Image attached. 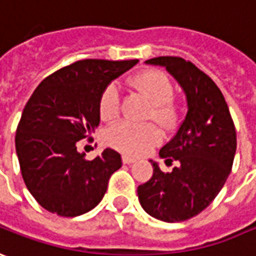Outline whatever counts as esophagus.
Instances as JSON below:
<instances>
[{
    "label": "esophagus",
    "mask_w": 256,
    "mask_h": 256,
    "mask_svg": "<svg viewBox=\"0 0 256 256\" xmlns=\"http://www.w3.org/2000/svg\"><path fill=\"white\" fill-rule=\"evenodd\" d=\"M122 162L126 164H135V162H136V159L130 155H122Z\"/></svg>",
    "instance_id": "34e87169"
}]
</instances>
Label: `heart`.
Instances as JSON below:
<instances>
[{
  "instance_id": "obj_1",
  "label": "heart",
  "mask_w": 256,
  "mask_h": 256,
  "mask_svg": "<svg viewBox=\"0 0 256 256\" xmlns=\"http://www.w3.org/2000/svg\"><path fill=\"white\" fill-rule=\"evenodd\" d=\"M132 86L144 94L152 104L149 116L155 120L164 128H170L178 120V111L173 106L174 94L172 82L159 70H145L131 78ZM120 90L116 84H108L101 92L98 101L100 116L106 121L116 120L120 114ZM107 142L126 154L140 155L149 148L159 144L162 134L154 124L138 125L132 122H120L110 128L107 132Z\"/></svg>"
}]
</instances>
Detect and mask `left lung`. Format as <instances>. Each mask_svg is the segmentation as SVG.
Here are the masks:
<instances>
[{
	"label": "left lung",
	"instance_id": "obj_1",
	"mask_svg": "<svg viewBox=\"0 0 256 256\" xmlns=\"http://www.w3.org/2000/svg\"><path fill=\"white\" fill-rule=\"evenodd\" d=\"M162 66L179 83L188 114L176 135L160 149L164 162L176 160L172 172L154 166L152 178L138 186V198L149 216L179 222L207 208L231 173L236 134L224 96L210 77L182 58L160 56L145 62Z\"/></svg>",
	"mask_w": 256,
	"mask_h": 256
}]
</instances>
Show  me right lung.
Returning a JSON list of instances; mask_svg holds the SVG:
<instances>
[{
    "instance_id": "obj_1",
    "label": "right lung",
    "mask_w": 256,
    "mask_h": 256,
    "mask_svg": "<svg viewBox=\"0 0 256 256\" xmlns=\"http://www.w3.org/2000/svg\"><path fill=\"white\" fill-rule=\"evenodd\" d=\"M136 63L78 60L46 77L30 96L16 128L15 149L29 193L44 210L77 217L102 200L111 174L122 164L121 155L107 148L87 160L77 142L100 124L104 88Z\"/></svg>"
}]
</instances>
